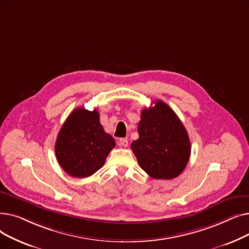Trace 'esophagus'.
<instances>
[{
    "label": "esophagus",
    "instance_id": "34e87169",
    "mask_svg": "<svg viewBox=\"0 0 249 249\" xmlns=\"http://www.w3.org/2000/svg\"><path fill=\"white\" fill-rule=\"evenodd\" d=\"M119 145L123 146V147H127L128 146V140L126 138H121L119 140Z\"/></svg>",
    "mask_w": 249,
    "mask_h": 249
}]
</instances>
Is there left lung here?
I'll return each mask as SVG.
<instances>
[{
  "instance_id": "obj_1",
  "label": "left lung",
  "mask_w": 249,
  "mask_h": 249,
  "mask_svg": "<svg viewBox=\"0 0 249 249\" xmlns=\"http://www.w3.org/2000/svg\"><path fill=\"white\" fill-rule=\"evenodd\" d=\"M141 112L139 138L131 143L140 167L156 179H172L186 168L191 143L185 126L164 102Z\"/></svg>"
}]
</instances>
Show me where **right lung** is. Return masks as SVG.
<instances>
[{
	"label": "right lung",
	"mask_w": 249,
	"mask_h": 249,
	"mask_svg": "<svg viewBox=\"0 0 249 249\" xmlns=\"http://www.w3.org/2000/svg\"><path fill=\"white\" fill-rule=\"evenodd\" d=\"M114 146V138L105 132L100 123L99 112L76 108L60 128L55 154L68 175L88 178L104 165Z\"/></svg>",
	"instance_id": "1"
}]
</instances>
